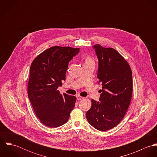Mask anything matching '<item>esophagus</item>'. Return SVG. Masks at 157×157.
<instances>
[{"instance_id":"34e87169","label":"esophagus","mask_w":157,"mask_h":157,"mask_svg":"<svg viewBox=\"0 0 157 157\" xmlns=\"http://www.w3.org/2000/svg\"><path fill=\"white\" fill-rule=\"evenodd\" d=\"M84 98V97H82V96H80V95H77V99L78 100H82V99H83Z\"/></svg>"}]
</instances>
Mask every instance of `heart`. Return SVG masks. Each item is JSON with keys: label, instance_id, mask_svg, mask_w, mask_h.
Segmentation results:
<instances>
[{"label": "heart", "instance_id": "1", "mask_svg": "<svg viewBox=\"0 0 157 157\" xmlns=\"http://www.w3.org/2000/svg\"><path fill=\"white\" fill-rule=\"evenodd\" d=\"M85 63H93V60H92V59L90 57H86V60H85Z\"/></svg>", "mask_w": 157, "mask_h": 157}]
</instances>
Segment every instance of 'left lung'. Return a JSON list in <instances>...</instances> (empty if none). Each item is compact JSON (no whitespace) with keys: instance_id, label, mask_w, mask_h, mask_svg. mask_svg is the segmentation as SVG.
<instances>
[{"instance_id":"left-lung-1","label":"left lung","mask_w":157,"mask_h":157,"mask_svg":"<svg viewBox=\"0 0 157 157\" xmlns=\"http://www.w3.org/2000/svg\"><path fill=\"white\" fill-rule=\"evenodd\" d=\"M98 60V83H101L100 101L92 100L86 118L96 129H111L123 120L132 94V71L126 60L112 48L98 44L92 47Z\"/></svg>"}]
</instances>
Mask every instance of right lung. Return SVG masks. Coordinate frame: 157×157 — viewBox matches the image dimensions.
Here are the masks:
<instances>
[{
	"label": "right lung",
	"mask_w": 157,
	"mask_h": 157,
	"mask_svg": "<svg viewBox=\"0 0 157 157\" xmlns=\"http://www.w3.org/2000/svg\"><path fill=\"white\" fill-rule=\"evenodd\" d=\"M80 48L53 46L32 62L28 95L36 115L46 126L56 128L66 123L75 106L76 97L57 90L66 79L68 63Z\"/></svg>",
	"instance_id": "add662e5"
}]
</instances>
